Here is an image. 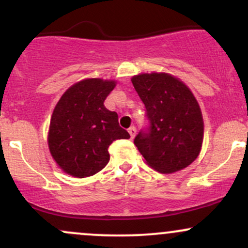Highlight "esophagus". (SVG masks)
<instances>
[{
  "label": "esophagus",
  "mask_w": 248,
  "mask_h": 248,
  "mask_svg": "<svg viewBox=\"0 0 248 248\" xmlns=\"http://www.w3.org/2000/svg\"><path fill=\"white\" fill-rule=\"evenodd\" d=\"M128 133H129V135H130V138H134V136H135V134H136V128L135 127H130L129 129H128Z\"/></svg>",
  "instance_id": "obj_1"
}]
</instances>
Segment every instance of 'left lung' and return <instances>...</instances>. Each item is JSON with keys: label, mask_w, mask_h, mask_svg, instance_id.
I'll return each instance as SVG.
<instances>
[{"label": "left lung", "mask_w": 248, "mask_h": 248, "mask_svg": "<svg viewBox=\"0 0 248 248\" xmlns=\"http://www.w3.org/2000/svg\"><path fill=\"white\" fill-rule=\"evenodd\" d=\"M133 86L146 107L148 124L134 139L153 169L171 173L197 158L204 124L198 102L182 81L167 73L133 77Z\"/></svg>", "instance_id": "1"}]
</instances>
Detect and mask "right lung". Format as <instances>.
<instances>
[{"instance_id":"1","label":"right lung","mask_w":248,"mask_h":248,"mask_svg":"<svg viewBox=\"0 0 248 248\" xmlns=\"http://www.w3.org/2000/svg\"><path fill=\"white\" fill-rule=\"evenodd\" d=\"M114 87V81L85 79L56 105L47 142L53 160L69 175L84 178L99 172L109 161L112 142L130 138L118 114L104 105Z\"/></svg>"}]
</instances>
